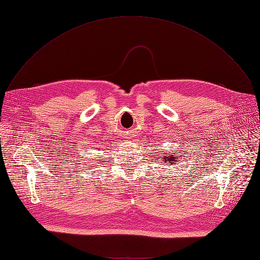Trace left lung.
<instances>
[{
    "mask_svg": "<svg viewBox=\"0 0 260 260\" xmlns=\"http://www.w3.org/2000/svg\"><path fill=\"white\" fill-rule=\"evenodd\" d=\"M178 156L177 155H174V154H170L169 156H162L160 159H162V161H165V162H167V164H170V166L171 165H173V164H175V162H177L178 161V158H177Z\"/></svg>",
    "mask_w": 260,
    "mask_h": 260,
    "instance_id": "1",
    "label": "left lung"
}]
</instances>
